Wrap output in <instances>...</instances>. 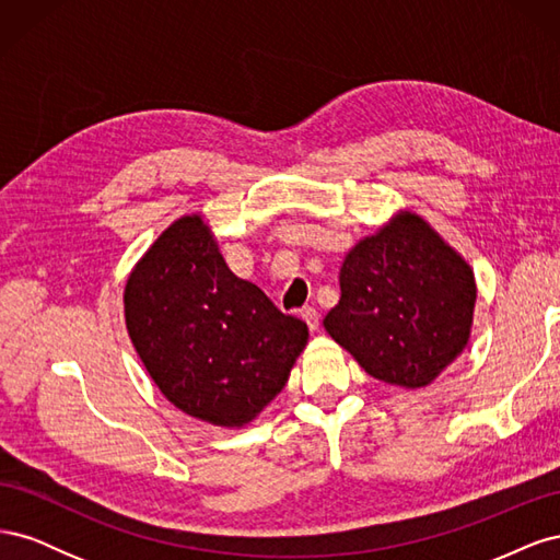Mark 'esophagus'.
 <instances>
[{"label": "esophagus", "instance_id": "esophagus-1", "mask_svg": "<svg viewBox=\"0 0 560 560\" xmlns=\"http://www.w3.org/2000/svg\"><path fill=\"white\" fill-rule=\"evenodd\" d=\"M301 317L306 319V325L311 331H317L319 329V313L315 308H303L301 311Z\"/></svg>", "mask_w": 560, "mask_h": 560}]
</instances>
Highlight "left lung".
Wrapping results in <instances>:
<instances>
[{
  "label": "left lung",
  "mask_w": 560,
  "mask_h": 560,
  "mask_svg": "<svg viewBox=\"0 0 560 560\" xmlns=\"http://www.w3.org/2000/svg\"><path fill=\"white\" fill-rule=\"evenodd\" d=\"M338 282L341 301L325 329L383 383L425 387L469 341L471 268L413 212H399L354 245Z\"/></svg>",
  "instance_id": "left-lung-1"
}]
</instances>
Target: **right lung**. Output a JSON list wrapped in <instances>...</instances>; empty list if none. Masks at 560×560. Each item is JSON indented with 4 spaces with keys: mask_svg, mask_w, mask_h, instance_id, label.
<instances>
[{
    "mask_svg": "<svg viewBox=\"0 0 560 560\" xmlns=\"http://www.w3.org/2000/svg\"><path fill=\"white\" fill-rule=\"evenodd\" d=\"M126 327L149 376L179 411L243 428L284 387L306 322L231 273L210 226L186 214L132 268Z\"/></svg>",
    "mask_w": 560,
    "mask_h": 560,
    "instance_id": "add662e5",
    "label": "right lung"
}]
</instances>
